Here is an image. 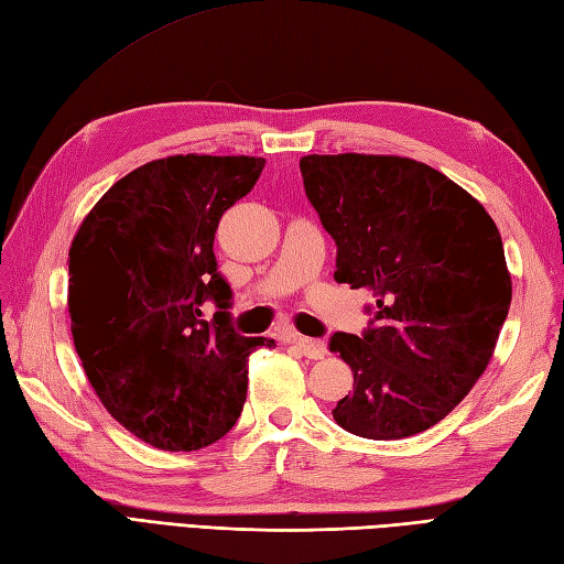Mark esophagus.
I'll return each instance as SVG.
<instances>
[{
    "mask_svg": "<svg viewBox=\"0 0 564 564\" xmlns=\"http://www.w3.org/2000/svg\"><path fill=\"white\" fill-rule=\"evenodd\" d=\"M291 344H295V348H297L300 352H303L305 358H310V360H319V358H324V352H326L324 344H322V341H317V338L291 336Z\"/></svg>",
    "mask_w": 564,
    "mask_h": 564,
    "instance_id": "esophagus-1",
    "label": "esophagus"
}]
</instances>
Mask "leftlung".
<instances>
[{"label":"left lung","instance_id":"left-lung-1","mask_svg":"<svg viewBox=\"0 0 564 564\" xmlns=\"http://www.w3.org/2000/svg\"><path fill=\"white\" fill-rule=\"evenodd\" d=\"M305 192L332 235L334 279L375 293L362 336L329 348L352 370L334 421L368 440L437 425L486 372L512 303L495 220L440 170L401 155H303Z\"/></svg>","mask_w":564,"mask_h":564}]
</instances>
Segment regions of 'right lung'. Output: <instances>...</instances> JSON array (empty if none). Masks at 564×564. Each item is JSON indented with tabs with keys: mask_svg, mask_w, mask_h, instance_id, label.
<instances>
[{
	"mask_svg": "<svg viewBox=\"0 0 564 564\" xmlns=\"http://www.w3.org/2000/svg\"><path fill=\"white\" fill-rule=\"evenodd\" d=\"M264 159L167 155L117 180L69 247L74 348L100 403L155 449L194 452L240 417L247 368L273 338L235 334L214 257L220 216ZM214 299L219 312L200 319Z\"/></svg>",
	"mask_w": 564,
	"mask_h": 564,
	"instance_id": "1",
	"label": "right lung"
}]
</instances>
